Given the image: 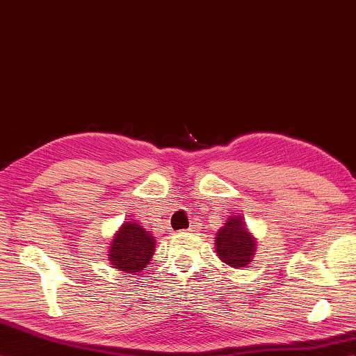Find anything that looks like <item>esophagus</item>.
<instances>
[{
	"label": "esophagus",
	"instance_id": "esophagus-1",
	"mask_svg": "<svg viewBox=\"0 0 356 356\" xmlns=\"http://www.w3.org/2000/svg\"><path fill=\"white\" fill-rule=\"evenodd\" d=\"M200 229V223H191L190 225V227H188V232H191V234H195V232H197V230Z\"/></svg>",
	"mask_w": 356,
	"mask_h": 356
}]
</instances>
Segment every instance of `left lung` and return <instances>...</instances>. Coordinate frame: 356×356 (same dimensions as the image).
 I'll return each mask as SVG.
<instances>
[{"mask_svg":"<svg viewBox=\"0 0 356 356\" xmlns=\"http://www.w3.org/2000/svg\"><path fill=\"white\" fill-rule=\"evenodd\" d=\"M216 250L222 262L232 268L247 266L256 252V239L248 232L241 216H230L216 235Z\"/></svg>","mask_w":356,"mask_h":356,"instance_id":"left-lung-1","label":"left lung"}]
</instances>
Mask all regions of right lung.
Returning a JSON list of instances; mask_svg holds the SVG:
<instances>
[{"label": "right lung", "instance_id": "right-lung-1", "mask_svg": "<svg viewBox=\"0 0 356 356\" xmlns=\"http://www.w3.org/2000/svg\"><path fill=\"white\" fill-rule=\"evenodd\" d=\"M156 239L136 222H126L115 234L109 247V261L118 271L140 273L154 254Z\"/></svg>", "mask_w": 356, "mask_h": 356}]
</instances>
